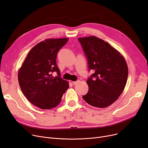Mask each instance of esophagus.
<instances>
[{
  "label": "esophagus",
  "mask_w": 148,
  "mask_h": 148,
  "mask_svg": "<svg viewBox=\"0 0 148 148\" xmlns=\"http://www.w3.org/2000/svg\"><path fill=\"white\" fill-rule=\"evenodd\" d=\"M79 82V81L78 80V81H73L72 83H73V84H74V85H76V84H78Z\"/></svg>",
  "instance_id": "obj_1"
}]
</instances>
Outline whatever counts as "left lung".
Masks as SVG:
<instances>
[{"label":"left lung","instance_id":"8db88e82","mask_svg":"<svg viewBox=\"0 0 148 148\" xmlns=\"http://www.w3.org/2000/svg\"><path fill=\"white\" fill-rule=\"evenodd\" d=\"M87 59L88 71L93 70L87 83L84 100L93 107L105 108L114 103L126 86L128 69L125 58L107 42L95 36L79 38Z\"/></svg>","mask_w":148,"mask_h":148}]
</instances>
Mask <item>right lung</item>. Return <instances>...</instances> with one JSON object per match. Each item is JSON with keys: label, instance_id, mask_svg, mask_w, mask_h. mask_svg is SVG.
Masks as SVG:
<instances>
[{"label": "right lung", "instance_id": "right-lung-1", "mask_svg": "<svg viewBox=\"0 0 148 148\" xmlns=\"http://www.w3.org/2000/svg\"><path fill=\"white\" fill-rule=\"evenodd\" d=\"M68 38L47 39L35 46L28 53L18 73L19 86L25 96L37 107L49 110L57 107L69 87L61 78L56 58ZM55 71L58 76L53 77Z\"/></svg>", "mask_w": 148, "mask_h": 148}]
</instances>
